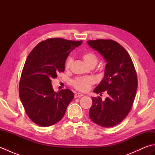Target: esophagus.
<instances>
[{
    "label": "esophagus",
    "instance_id": "1",
    "mask_svg": "<svg viewBox=\"0 0 155 155\" xmlns=\"http://www.w3.org/2000/svg\"><path fill=\"white\" fill-rule=\"evenodd\" d=\"M83 94L79 93H75L74 94V98H80L81 97H83Z\"/></svg>",
    "mask_w": 155,
    "mask_h": 155
}]
</instances>
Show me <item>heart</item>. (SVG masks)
I'll return each mask as SVG.
<instances>
[{"instance_id": "1", "label": "heart", "mask_w": 155, "mask_h": 155, "mask_svg": "<svg viewBox=\"0 0 155 155\" xmlns=\"http://www.w3.org/2000/svg\"><path fill=\"white\" fill-rule=\"evenodd\" d=\"M84 62L86 63L88 67L91 66H94L97 64L98 62V57L97 56L92 52H85L82 56ZM72 62V58L71 57H68L65 63V68L68 69L71 67ZM94 83V80L93 77H84L77 78L72 81V86H73L76 89L80 91H87L89 89L91 85Z\"/></svg>"}]
</instances>
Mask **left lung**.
Returning a JSON list of instances; mask_svg holds the SVG:
<instances>
[{"mask_svg":"<svg viewBox=\"0 0 155 155\" xmlns=\"http://www.w3.org/2000/svg\"><path fill=\"white\" fill-rule=\"evenodd\" d=\"M87 43L107 62L104 78L94 92L101 96L104 91L108 94L104 101L92 97L89 116L101 127H114L123 121L133 106L138 86L135 68L127 51L116 41L98 39Z\"/></svg>","mask_w":155,"mask_h":155,"instance_id":"8db88e82","label":"left lung"}]
</instances>
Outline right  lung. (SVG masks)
Returning <instances> with one entry per match:
<instances>
[{
    "label": "right lung",
    "instance_id": "add662e5",
    "mask_svg": "<svg viewBox=\"0 0 155 155\" xmlns=\"http://www.w3.org/2000/svg\"><path fill=\"white\" fill-rule=\"evenodd\" d=\"M83 41L61 38L42 41L26 60L19 83V97L28 117L41 127L60 121L74 98L69 89L54 91L51 81L64 71L69 53Z\"/></svg>",
    "mask_w": 155,
    "mask_h": 155
}]
</instances>
